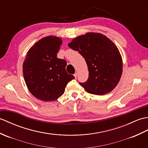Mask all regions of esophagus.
<instances>
[{"label": "esophagus", "mask_w": 148, "mask_h": 148, "mask_svg": "<svg viewBox=\"0 0 148 148\" xmlns=\"http://www.w3.org/2000/svg\"><path fill=\"white\" fill-rule=\"evenodd\" d=\"M77 73H75V74H74V77H75V78H77Z\"/></svg>", "instance_id": "esophagus-1"}]
</instances>
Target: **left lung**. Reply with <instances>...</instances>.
Returning a JSON list of instances; mask_svg holds the SVG:
<instances>
[{"label": "left lung", "instance_id": "obj_1", "mask_svg": "<svg viewBox=\"0 0 148 148\" xmlns=\"http://www.w3.org/2000/svg\"><path fill=\"white\" fill-rule=\"evenodd\" d=\"M68 46L77 51L85 59L88 78L80 83L87 92L104 95L119 84L123 71V61L119 49L106 36L88 32L73 38Z\"/></svg>", "mask_w": 148, "mask_h": 148}]
</instances>
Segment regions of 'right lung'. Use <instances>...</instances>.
<instances>
[{
  "label": "right lung",
  "mask_w": 148,
  "mask_h": 148,
  "mask_svg": "<svg viewBox=\"0 0 148 148\" xmlns=\"http://www.w3.org/2000/svg\"><path fill=\"white\" fill-rule=\"evenodd\" d=\"M62 42L60 37L47 36L36 42L26 55L23 64L24 79L29 91L38 99H58L75 78L66 71V61L57 58Z\"/></svg>",
  "instance_id": "1"
}]
</instances>
